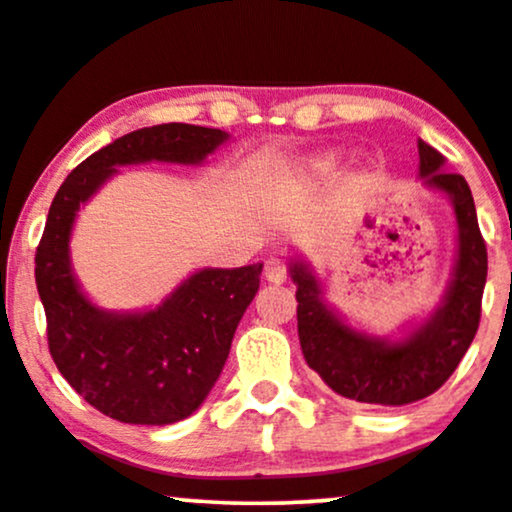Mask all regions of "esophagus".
<instances>
[{"instance_id":"obj_1","label":"esophagus","mask_w":512,"mask_h":512,"mask_svg":"<svg viewBox=\"0 0 512 512\" xmlns=\"http://www.w3.org/2000/svg\"><path fill=\"white\" fill-rule=\"evenodd\" d=\"M264 276H267L269 283H285L288 281V267H285V262L271 257V260L264 264Z\"/></svg>"}]
</instances>
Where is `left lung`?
I'll use <instances>...</instances> for the list:
<instances>
[{
  "label": "left lung",
  "instance_id": "obj_1",
  "mask_svg": "<svg viewBox=\"0 0 512 512\" xmlns=\"http://www.w3.org/2000/svg\"><path fill=\"white\" fill-rule=\"evenodd\" d=\"M442 154L419 140V173L454 206L459 227L456 267L442 306L400 342L351 330L327 309L311 269L290 264L297 283V332L311 370L332 391L367 405L398 407L417 403L452 377L480 325L482 290L487 281V245L480 234L473 194L463 175L442 170Z\"/></svg>",
  "mask_w": 512,
  "mask_h": 512
}]
</instances>
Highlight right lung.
<instances>
[{
    "mask_svg": "<svg viewBox=\"0 0 512 512\" xmlns=\"http://www.w3.org/2000/svg\"><path fill=\"white\" fill-rule=\"evenodd\" d=\"M227 138L192 124L140 128L81 161L51 203L34 255L49 351L67 384L109 419L163 426L199 410L260 288L262 264L196 271L152 311L109 313L88 302L72 274L74 217L117 166L201 163Z\"/></svg>",
    "mask_w": 512,
    "mask_h": 512,
    "instance_id": "add662e5",
    "label": "right lung"
}]
</instances>
